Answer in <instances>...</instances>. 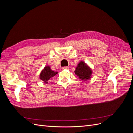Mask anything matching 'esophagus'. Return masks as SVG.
<instances>
[{"label":"esophagus","instance_id":"34e87169","mask_svg":"<svg viewBox=\"0 0 133 133\" xmlns=\"http://www.w3.org/2000/svg\"><path fill=\"white\" fill-rule=\"evenodd\" d=\"M69 68L68 66H64L62 68V69H69Z\"/></svg>","mask_w":133,"mask_h":133}]
</instances>
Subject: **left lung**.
<instances>
[{"label":"left lung","mask_w":133,"mask_h":133,"mask_svg":"<svg viewBox=\"0 0 133 133\" xmlns=\"http://www.w3.org/2000/svg\"><path fill=\"white\" fill-rule=\"evenodd\" d=\"M91 73L92 71L90 68L88 67L87 64L83 62H80L75 71V74L77 75L82 80L90 79Z\"/></svg>","instance_id":"8db88e82"}]
</instances>
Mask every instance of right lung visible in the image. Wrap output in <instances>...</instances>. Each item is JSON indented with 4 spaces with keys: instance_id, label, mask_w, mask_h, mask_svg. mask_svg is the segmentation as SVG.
Here are the masks:
<instances>
[{
    "instance_id": "1",
    "label": "right lung",
    "mask_w": 133,
    "mask_h": 133,
    "mask_svg": "<svg viewBox=\"0 0 133 133\" xmlns=\"http://www.w3.org/2000/svg\"><path fill=\"white\" fill-rule=\"evenodd\" d=\"M57 74H58V72L51 70L50 66H45L41 72V75H40V79L44 81V83H48L49 79L53 77Z\"/></svg>"
}]
</instances>
